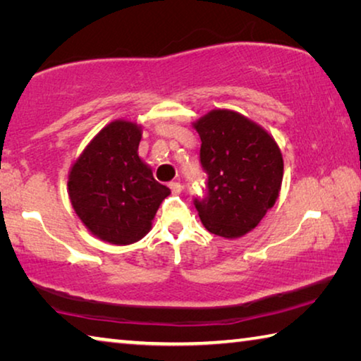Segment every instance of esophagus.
<instances>
[{
  "instance_id": "34e87169",
  "label": "esophagus",
  "mask_w": 361,
  "mask_h": 361,
  "mask_svg": "<svg viewBox=\"0 0 361 361\" xmlns=\"http://www.w3.org/2000/svg\"><path fill=\"white\" fill-rule=\"evenodd\" d=\"M170 191H172V194H180L181 192V183L180 181H172L170 183Z\"/></svg>"
}]
</instances>
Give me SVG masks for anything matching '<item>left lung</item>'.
Here are the masks:
<instances>
[{
	"mask_svg": "<svg viewBox=\"0 0 361 361\" xmlns=\"http://www.w3.org/2000/svg\"><path fill=\"white\" fill-rule=\"evenodd\" d=\"M200 137L205 195L194 205L205 229L235 239L258 226L279 197L283 159L269 133L253 121L215 109L194 124Z\"/></svg>",
	"mask_w": 361,
	"mask_h": 361,
	"instance_id": "1",
	"label": "left lung"
}]
</instances>
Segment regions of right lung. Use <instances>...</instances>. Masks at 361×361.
<instances>
[{"label": "right lung", "mask_w": 361, "mask_h": 361, "mask_svg": "<svg viewBox=\"0 0 361 361\" xmlns=\"http://www.w3.org/2000/svg\"><path fill=\"white\" fill-rule=\"evenodd\" d=\"M140 140L137 124L114 121L97 133L70 172L76 215L113 245H129L148 234L159 205L170 194L138 157Z\"/></svg>", "instance_id": "add662e5"}]
</instances>
